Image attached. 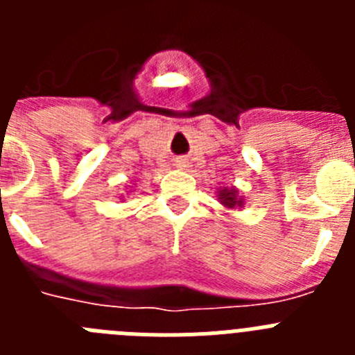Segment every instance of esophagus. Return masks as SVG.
Wrapping results in <instances>:
<instances>
[{
	"mask_svg": "<svg viewBox=\"0 0 355 355\" xmlns=\"http://www.w3.org/2000/svg\"><path fill=\"white\" fill-rule=\"evenodd\" d=\"M178 167H181V168L187 167V162H178Z\"/></svg>",
	"mask_w": 355,
	"mask_h": 355,
	"instance_id": "34e87169",
	"label": "esophagus"
}]
</instances>
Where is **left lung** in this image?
<instances>
[{
  "mask_svg": "<svg viewBox=\"0 0 355 355\" xmlns=\"http://www.w3.org/2000/svg\"><path fill=\"white\" fill-rule=\"evenodd\" d=\"M216 197H218V202L227 209H240L245 205V199L238 193L236 188H218L216 190Z\"/></svg>",
  "mask_w": 355,
  "mask_h": 355,
  "instance_id": "1",
  "label": "left lung"
}]
</instances>
